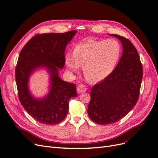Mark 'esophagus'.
Returning <instances> with one entry per match:
<instances>
[{
  "mask_svg": "<svg viewBox=\"0 0 158 158\" xmlns=\"http://www.w3.org/2000/svg\"><path fill=\"white\" fill-rule=\"evenodd\" d=\"M86 90H87V88L85 87V85H83V84L79 85L78 86V88H77V92L78 94H81V93H82V92H84Z\"/></svg>",
  "mask_w": 158,
  "mask_h": 158,
  "instance_id": "esophagus-1",
  "label": "esophagus"
}]
</instances>
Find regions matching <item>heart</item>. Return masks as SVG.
<instances>
[{
	"instance_id": "b5f03b06",
	"label": "heart",
	"mask_w": 158,
	"mask_h": 158,
	"mask_svg": "<svg viewBox=\"0 0 158 158\" xmlns=\"http://www.w3.org/2000/svg\"><path fill=\"white\" fill-rule=\"evenodd\" d=\"M121 52L120 44L115 40H89L76 45L73 55L70 52L66 53L65 63L72 74L83 66L85 78L91 82H98L113 73Z\"/></svg>"
}]
</instances>
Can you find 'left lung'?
<instances>
[{"mask_svg": "<svg viewBox=\"0 0 158 158\" xmlns=\"http://www.w3.org/2000/svg\"><path fill=\"white\" fill-rule=\"evenodd\" d=\"M109 35L121 41L123 50L113 73L91 89L88 113L99 125L115 123L131 111L139 98L143 76L140 56L131 41L118 35Z\"/></svg>", "mask_w": 158, "mask_h": 158, "instance_id": "1", "label": "left lung"}]
</instances>
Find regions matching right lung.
I'll use <instances>...</instances> for the list:
<instances>
[{"instance_id":"1","label":"right lung","mask_w":158,"mask_h":158,"mask_svg":"<svg viewBox=\"0 0 158 158\" xmlns=\"http://www.w3.org/2000/svg\"><path fill=\"white\" fill-rule=\"evenodd\" d=\"M77 32L49 33L33 37L22 49L16 67V82L22 106L37 121L45 125L60 123L67 114L72 98L77 96L74 84L61 80L59 70L65 64L64 51ZM46 68L50 75V92L35 98L29 89V79L33 71Z\"/></svg>"}]
</instances>
